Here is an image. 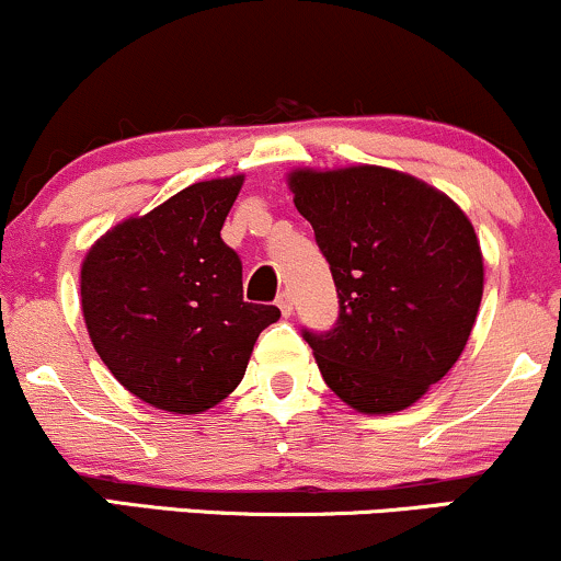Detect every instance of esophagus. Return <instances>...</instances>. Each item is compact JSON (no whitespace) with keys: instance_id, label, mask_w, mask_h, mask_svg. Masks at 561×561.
<instances>
[{"instance_id":"obj_1","label":"esophagus","mask_w":561,"mask_h":561,"mask_svg":"<svg viewBox=\"0 0 561 561\" xmlns=\"http://www.w3.org/2000/svg\"><path fill=\"white\" fill-rule=\"evenodd\" d=\"M275 305L280 307L283 318H288V314L294 312V299H291V294H288V291H280L278 299H275Z\"/></svg>"}]
</instances>
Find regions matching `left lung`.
I'll use <instances>...</instances> for the list:
<instances>
[{"label": "left lung", "mask_w": 561, "mask_h": 561, "mask_svg": "<svg viewBox=\"0 0 561 561\" xmlns=\"http://www.w3.org/2000/svg\"><path fill=\"white\" fill-rule=\"evenodd\" d=\"M288 185L336 283L333 329H301L325 383L360 413L413 405L458 360L480 310L482 251L467 214L381 167L301 169Z\"/></svg>", "instance_id": "obj_1"}]
</instances>
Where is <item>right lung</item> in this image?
Segmentation results:
<instances>
[{
	"instance_id": "right-lung-1",
	"label": "right lung",
	"mask_w": 561,
	"mask_h": 561,
	"mask_svg": "<svg viewBox=\"0 0 561 561\" xmlns=\"http://www.w3.org/2000/svg\"><path fill=\"white\" fill-rule=\"evenodd\" d=\"M243 178L196 182L105 232L81 267V310L100 360L135 398L172 413L217 405L280 318L243 301L241 256L222 241Z\"/></svg>"
}]
</instances>
